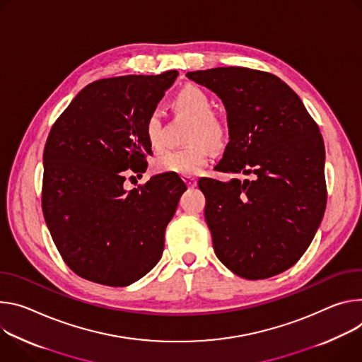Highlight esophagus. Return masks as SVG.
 <instances>
[{"mask_svg": "<svg viewBox=\"0 0 362 362\" xmlns=\"http://www.w3.org/2000/svg\"><path fill=\"white\" fill-rule=\"evenodd\" d=\"M182 180H184V182H185L189 188H194V187L197 185V180L192 178V177H184Z\"/></svg>", "mask_w": 362, "mask_h": 362, "instance_id": "1", "label": "esophagus"}]
</instances>
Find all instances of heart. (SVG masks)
<instances>
[{
  "label": "heart",
  "mask_w": 362,
  "mask_h": 362,
  "mask_svg": "<svg viewBox=\"0 0 362 362\" xmlns=\"http://www.w3.org/2000/svg\"><path fill=\"white\" fill-rule=\"evenodd\" d=\"M174 106L184 115L194 119V125L188 135L191 145L181 149H171L160 153L155 160V168L159 173H173L181 177L197 175L210 160V145L220 144L223 138V125L213 115L211 98L197 86L182 88L174 98ZM145 136L153 149L164 146L163 120L156 112L145 119ZM206 140L205 143L202 141Z\"/></svg>",
  "instance_id": "obj_1"
}]
</instances>
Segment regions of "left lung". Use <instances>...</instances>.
I'll return each instance as SVG.
<instances>
[{
  "label": "left lung",
  "mask_w": 362,
  "mask_h": 362,
  "mask_svg": "<svg viewBox=\"0 0 362 362\" xmlns=\"http://www.w3.org/2000/svg\"><path fill=\"white\" fill-rule=\"evenodd\" d=\"M227 112L217 171L255 180L198 181L218 260L240 277L267 279L306 252L327 207L325 146L300 98L277 76L247 67L188 71Z\"/></svg>",
  "instance_id": "obj_1"
}]
</instances>
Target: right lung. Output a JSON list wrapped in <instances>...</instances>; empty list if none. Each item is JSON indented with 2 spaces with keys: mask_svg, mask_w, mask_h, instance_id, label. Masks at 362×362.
<instances>
[{
  "mask_svg": "<svg viewBox=\"0 0 362 362\" xmlns=\"http://www.w3.org/2000/svg\"><path fill=\"white\" fill-rule=\"evenodd\" d=\"M178 76H119L80 90L47 138L43 214L66 264L106 286H129L160 259L168 223L187 189L173 173L127 191L125 171L145 173V119Z\"/></svg>",
  "mask_w": 362,
  "mask_h": 362,
  "instance_id": "1",
  "label": "right lung"
}]
</instances>
